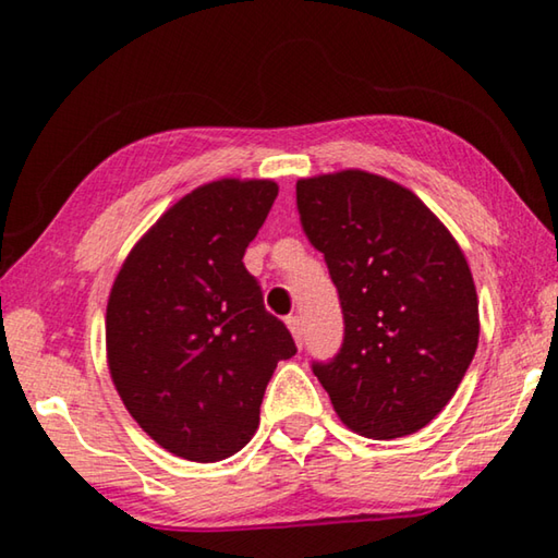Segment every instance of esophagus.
<instances>
[{
    "label": "esophagus",
    "instance_id": "obj_1",
    "mask_svg": "<svg viewBox=\"0 0 558 558\" xmlns=\"http://www.w3.org/2000/svg\"><path fill=\"white\" fill-rule=\"evenodd\" d=\"M286 323H288V329L292 332V337H295V344L302 347V335H305V329H302V319L292 315L286 319Z\"/></svg>",
    "mask_w": 558,
    "mask_h": 558
}]
</instances>
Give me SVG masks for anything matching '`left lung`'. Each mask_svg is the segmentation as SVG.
<instances>
[{
    "instance_id": "obj_1",
    "label": "left lung",
    "mask_w": 558,
    "mask_h": 558,
    "mask_svg": "<svg viewBox=\"0 0 558 558\" xmlns=\"http://www.w3.org/2000/svg\"><path fill=\"white\" fill-rule=\"evenodd\" d=\"M302 231L325 253L344 342L313 372L364 438L421 430L475 356L477 292L458 241L411 189L344 169L298 179Z\"/></svg>"
}]
</instances>
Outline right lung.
Masks as SVG:
<instances>
[{
  "label": "right lung",
  "mask_w": 558,
  "mask_h": 558,
  "mask_svg": "<svg viewBox=\"0 0 558 558\" xmlns=\"http://www.w3.org/2000/svg\"><path fill=\"white\" fill-rule=\"evenodd\" d=\"M276 196L270 179L194 189L135 243L112 282V384L137 426L184 460L239 452L258 428L278 362L298 352L243 266Z\"/></svg>",
  "instance_id": "add662e5"
}]
</instances>
